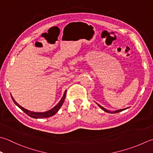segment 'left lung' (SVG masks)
Returning <instances> with one entry per match:
<instances>
[{
	"label": "left lung",
	"instance_id": "left-lung-1",
	"mask_svg": "<svg viewBox=\"0 0 153 153\" xmlns=\"http://www.w3.org/2000/svg\"><path fill=\"white\" fill-rule=\"evenodd\" d=\"M97 105L100 107V108L102 109V110H103L104 111H105V112H107V113H119V112H121V111H124V110H125V109H128V107H127V108H125V109H118V110H116V111H109V110H107V109H106L105 108H104V107H103L102 106H101L100 105H99V104H97Z\"/></svg>",
	"mask_w": 153,
	"mask_h": 153
}]
</instances>
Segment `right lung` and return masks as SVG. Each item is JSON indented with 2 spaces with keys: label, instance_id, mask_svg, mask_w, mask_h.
Here are the masks:
<instances>
[{
  "label": "right lung",
  "instance_id": "obj_1",
  "mask_svg": "<svg viewBox=\"0 0 153 153\" xmlns=\"http://www.w3.org/2000/svg\"><path fill=\"white\" fill-rule=\"evenodd\" d=\"M66 91H67V90L65 91L64 95H63V97L61 99V100L59 101V103L57 104L55 107H53L52 109H51L48 111H44V112H34V111H29L28 109L24 108V107L20 105L14 100V99L13 98V96H12V95H11L12 100H13V102L15 103V105L19 107L21 110H22L23 111L26 113V114H27L28 116L34 118V119H42V118L50 117L55 115L56 113L58 111L59 109H60V107H62L63 103H64L65 97V95H66Z\"/></svg>",
  "mask_w": 153,
  "mask_h": 153
}]
</instances>
